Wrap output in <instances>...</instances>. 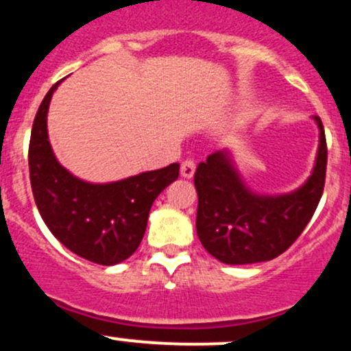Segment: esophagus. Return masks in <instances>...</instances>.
<instances>
[{
    "mask_svg": "<svg viewBox=\"0 0 351 351\" xmlns=\"http://www.w3.org/2000/svg\"><path fill=\"white\" fill-rule=\"evenodd\" d=\"M195 161L193 160H184L182 163V176L183 178H193L195 175Z\"/></svg>",
    "mask_w": 351,
    "mask_h": 351,
    "instance_id": "1",
    "label": "esophagus"
}]
</instances>
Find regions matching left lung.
I'll return each mask as SVG.
<instances>
[{
	"label": "left lung",
	"mask_w": 351,
	"mask_h": 351,
	"mask_svg": "<svg viewBox=\"0 0 351 351\" xmlns=\"http://www.w3.org/2000/svg\"><path fill=\"white\" fill-rule=\"evenodd\" d=\"M318 152L308 180L283 195L253 191L234 167L230 149H219L198 165L196 233L211 256L226 265L268 261L282 255L308 225L325 186L326 140L322 119Z\"/></svg>",
	"instance_id": "left-lung-1"
}]
</instances>
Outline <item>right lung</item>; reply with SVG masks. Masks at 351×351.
Returning a JSON list of instances; mask_svg holds the SVG:
<instances>
[{"label": "right lung", "mask_w": 351, "mask_h": 351, "mask_svg": "<svg viewBox=\"0 0 351 351\" xmlns=\"http://www.w3.org/2000/svg\"><path fill=\"white\" fill-rule=\"evenodd\" d=\"M63 82V80H61ZM58 82L41 101L29 140V180L41 218L75 255L111 267L140 246L156 196L178 178L180 165L111 183H90L69 173L53 153L46 117Z\"/></svg>", "instance_id": "obj_1"}]
</instances>
